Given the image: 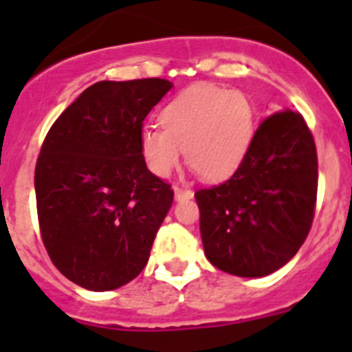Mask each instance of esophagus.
Instances as JSON below:
<instances>
[{
    "label": "esophagus",
    "instance_id": "34e87169",
    "mask_svg": "<svg viewBox=\"0 0 352 352\" xmlns=\"http://www.w3.org/2000/svg\"><path fill=\"white\" fill-rule=\"evenodd\" d=\"M194 195L192 190H186V188H179V186H174V197L176 201H182V199H190Z\"/></svg>",
    "mask_w": 352,
    "mask_h": 352
}]
</instances>
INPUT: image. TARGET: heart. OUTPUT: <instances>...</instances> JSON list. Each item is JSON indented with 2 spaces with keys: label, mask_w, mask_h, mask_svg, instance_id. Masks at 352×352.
<instances>
[{
  "label": "heart",
  "mask_w": 352,
  "mask_h": 352,
  "mask_svg": "<svg viewBox=\"0 0 352 352\" xmlns=\"http://www.w3.org/2000/svg\"><path fill=\"white\" fill-rule=\"evenodd\" d=\"M162 130L141 133V153L158 178H167L182 160L203 179L231 176L254 138V109L243 93L210 86L190 88L162 109Z\"/></svg>",
  "instance_id": "1"
}]
</instances>
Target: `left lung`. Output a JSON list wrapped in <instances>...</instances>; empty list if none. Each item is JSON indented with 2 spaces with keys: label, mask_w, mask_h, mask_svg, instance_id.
Listing matches in <instances>:
<instances>
[{
  "label": "left lung",
  "mask_w": 352,
  "mask_h": 352,
  "mask_svg": "<svg viewBox=\"0 0 352 352\" xmlns=\"http://www.w3.org/2000/svg\"><path fill=\"white\" fill-rule=\"evenodd\" d=\"M204 254L236 276H266L296 256L312 227L317 149L300 113L264 118L231 178L195 192Z\"/></svg>",
  "instance_id": "obj_1"
}]
</instances>
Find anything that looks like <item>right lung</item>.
Wrapping results in <instances>:
<instances>
[{"instance_id": "obj_1", "label": "right lung", "mask_w": 352, "mask_h": 352, "mask_svg": "<svg viewBox=\"0 0 352 352\" xmlns=\"http://www.w3.org/2000/svg\"><path fill=\"white\" fill-rule=\"evenodd\" d=\"M173 84L100 80L52 123L35 167L40 236L52 264L89 291H113L144 270L174 199L148 170L142 121Z\"/></svg>"}]
</instances>
